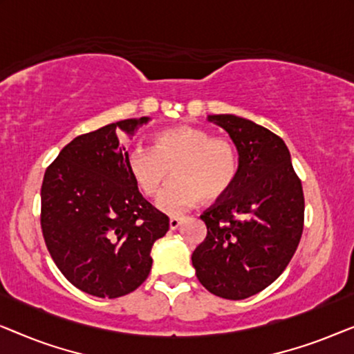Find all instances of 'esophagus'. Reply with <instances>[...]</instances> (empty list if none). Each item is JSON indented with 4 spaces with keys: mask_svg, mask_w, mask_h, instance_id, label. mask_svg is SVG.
<instances>
[{
    "mask_svg": "<svg viewBox=\"0 0 354 354\" xmlns=\"http://www.w3.org/2000/svg\"><path fill=\"white\" fill-rule=\"evenodd\" d=\"M178 225H180V219H178V217L174 216L169 219V227H171V230H176Z\"/></svg>",
    "mask_w": 354,
    "mask_h": 354,
    "instance_id": "1",
    "label": "esophagus"
}]
</instances>
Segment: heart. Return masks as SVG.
<instances>
[{"label": "heart", "instance_id": "heart-1", "mask_svg": "<svg viewBox=\"0 0 354 354\" xmlns=\"http://www.w3.org/2000/svg\"><path fill=\"white\" fill-rule=\"evenodd\" d=\"M130 177L145 196H154L171 172L156 205L167 214H178L203 200L224 198L240 176V153L225 137H212L195 125H174L154 133L151 148L137 147L127 154Z\"/></svg>", "mask_w": 354, "mask_h": 354}]
</instances>
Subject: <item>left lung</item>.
<instances>
[{"instance_id": "1", "label": "left lung", "mask_w": 354, "mask_h": 354, "mask_svg": "<svg viewBox=\"0 0 354 354\" xmlns=\"http://www.w3.org/2000/svg\"><path fill=\"white\" fill-rule=\"evenodd\" d=\"M240 153L234 188L203 212L207 234L192 254L207 292L245 299L283 272L301 240L304 195L283 140L232 114L211 115Z\"/></svg>"}]
</instances>
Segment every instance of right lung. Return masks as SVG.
I'll return each instance as SVG.
<instances>
[{"mask_svg":"<svg viewBox=\"0 0 354 354\" xmlns=\"http://www.w3.org/2000/svg\"><path fill=\"white\" fill-rule=\"evenodd\" d=\"M148 118L79 135L46 167L40 224L62 275L98 298L132 293L151 270V248L169 217L138 192L115 129L132 133Z\"/></svg>","mask_w":354,"mask_h":354,"instance_id":"add662e5","label":"right lung"}]
</instances>
